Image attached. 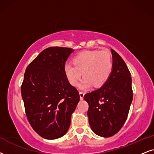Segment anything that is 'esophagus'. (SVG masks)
<instances>
[{
	"mask_svg": "<svg viewBox=\"0 0 154 154\" xmlns=\"http://www.w3.org/2000/svg\"><path fill=\"white\" fill-rule=\"evenodd\" d=\"M84 96H85V92H83V91L79 92V96H80L81 99H83Z\"/></svg>",
	"mask_w": 154,
	"mask_h": 154,
	"instance_id": "esophagus-1",
	"label": "esophagus"
}]
</instances>
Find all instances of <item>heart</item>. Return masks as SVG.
<instances>
[{"mask_svg":"<svg viewBox=\"0 0 154 154\" xmlns=\"http://www.w3.org/2000/svg\"><path fill=\"white\" fill-rule=\"evenodd\" d=\"M72 63L73 65H65V75L70 85L76 87L83 74L82 87L84 89L89 88L92 85L95 87L105 85L113 67L111 54L107 50L83 51L73 58Z\"/></svg>","mask_w":154,"mask_h":154,"instance_id":"obj_1","label":"heart"}]
</instances>
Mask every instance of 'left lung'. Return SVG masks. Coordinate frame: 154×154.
Wrapping results in <instances>:
<instances>
[{"instance_id": "1", "label": "left lung", "mask_w": 154, "mask_h": 154, "mask_svg": "<svg viewBox=\"0 0 154 154\" xmlns=\"http://www.w3.org/2000/svg\"><path fill=\"white\" fill-rule=\"evenodd\" d=\"M111 53L113 67L107 82L84 96L89 104V125L103 137L113 136L122 128L133 98L130 72L118 53L113 49Z\"/></svg>"}]
</instances>
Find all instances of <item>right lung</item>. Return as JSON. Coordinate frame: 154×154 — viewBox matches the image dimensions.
<instances>
[{
  "label": "right lung",
  "mask_w": 154,
  "mask_h": 154,
  "mask_svg": "<svg viewBox=\"0 0 154 154\" xmlns=\"http://www.w3.org/2000/svg\"><path fill=\"white\" fill-rule=\"evenodd\" d=\"M72 51L58 46L44 49L24 72L21 94L26 116L43 138L55 139L66 134L79 101V92L69 84L64 69Z\"/></svg>",
  "instance_id": "obj_1"
}]
</instances>
